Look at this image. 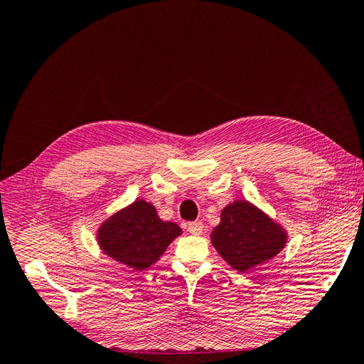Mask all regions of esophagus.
<instances>
[{
  "label": "esophagus",
  "instance_id": "obj_1",
  "mask_svg": "<svg viewBox=\"0 0 364 364\" xmlns=\"http://www.w3.org/2000/svg\"><path fill=\"white\" fill-rule=\"evenodd\" d=\"M203 229H204V225L199 221L188 223V225H187V230L191 233V235H200V233H203Z\"/></svg>",
  "mask_w": 364,
  "mask_h": 364
}]
</instances>
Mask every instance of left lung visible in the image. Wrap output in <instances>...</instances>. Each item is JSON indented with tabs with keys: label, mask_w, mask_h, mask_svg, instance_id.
<instances>
[{
	"label": "left lung",
	"mask_w": 364,
	"mask_h": 364,
	"mask_svg": "<svg viewBox=\"0 0 364 364\" xmlns=\"http://www.w3.org/2000/svg\"><path fill=\"white\" fill-rule=\"evenodd\" d=\"M210 238L224 262L243 274L276 257L285 247L288 233L263 210L238 199L223 208L221 223Z\"/></svg>",
	"instance_id": "1"
}]
</instances>
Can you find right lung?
I'll return each mask as SVG.
<instances>
[{
    "mask_svg": "<svg viewBox=\"0 0 364 364\" xmlns=\"http://www.w3.org/2000/svg\"><path fill=\"white\" fill-rule=\"evenodd\" d=\"M181 233L176 223L160 220L151 203L135 199L100 225L96 240L104 254L135 271H143L154 264Z\"/></svg>",
    "mask_w": 364,
    "mask_h": 364,
    "instance_id": "obj_1",
    "label": "right lung"
}]
</instances>
